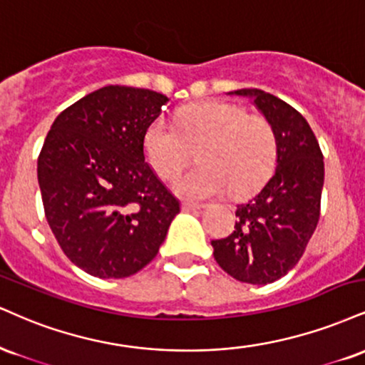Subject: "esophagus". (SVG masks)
Instances as JSON below:
<instances>
[{
    "instance_id": "esophagus-1",
    "label": "esophagus",
    "mask_w": 365,
    "mask_h": 365,
    "mask_svg": "<svg viewBox=\"0 0 365 365\" xmlns=\"http://www.w3.org/2000/svg\"><path fill=\"white\" fill-rule=\"evenodd\" d=\"M205 205L204 204H197V202H182V210H185V212H192V210H200L204 209Z\"/></svg>"
}]
</instances>
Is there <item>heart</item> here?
<instances>
[{"mask_svg": "<svg viewBox=\"0 0 365 365\" xmlns=\"http://www.w3.org/2000/svg\"><path fill=\"white\" fill-rule=\"evenodd\" d=\"M178 129L158 118L144 134V156L160 178L170 180L199 149V168L175 180L177 194L207 199L231 190L241 197L270 175L277 156V138L265 117L250 115L230 102L195 103L180 110Z\"/></svg>", "mask_w": 365, "mask_h": 365, "instance_id": "1", "label": "heart"}]
</instances>
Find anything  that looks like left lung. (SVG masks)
I'll return each mask as SVG.
<instances>
[{"instance_id":"obj_1","label":"left lung","mask_w":365,"mask_h":365,"mask_svg":"<svg viewBox=\"0 0 365 365\" xmlns=\"http://www.w3.org/2000/svg\"><path fill=\"white\" fill-rule=\"evenodd\" d=\"M253 98L277 138L275 171L253 199L236 205L235 230L212 240L214 258L232 279L265 285L284 277L304 253L319 221L324 182L322 149L306 118L257 88L231 91Z\"/></svg>"}]
</instances>
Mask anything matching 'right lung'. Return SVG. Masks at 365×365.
Instances as JSON below:
<instances>
[{"mask_svg":"<svg viewBox=\"0 0 365 365\" xmlns=\"http://www.w3.org/2000/svg\"><path fill=\"white\" fill-rule=\"evenodd\" d=\"M168 96L103 86L57 115L37 161L47 222L66 257L100 279L134 275L158 255L180 202L144 156Z\"/></svg>","mask_w":365,"mask_h":365,"instance_id":"1","label":"right lung"}]
</instances>
